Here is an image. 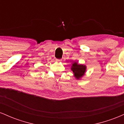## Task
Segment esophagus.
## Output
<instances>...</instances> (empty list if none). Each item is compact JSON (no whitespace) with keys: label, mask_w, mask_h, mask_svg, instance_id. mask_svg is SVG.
<instances>
[{"label":"esophagus","mask_w":124,"mask_h":124,"mask_svg":"<svg viewBox=\"0 0 124 124\" xmlns=\"http://www.w3.org/2000/svg\"><path fill=\"white\" fill-rule=\"evenodd\" d=\"M56 61H57V62H61V61H62V60L60 59H56Z\"/></svg>","instance_id":"34e87169"}]
</instances>
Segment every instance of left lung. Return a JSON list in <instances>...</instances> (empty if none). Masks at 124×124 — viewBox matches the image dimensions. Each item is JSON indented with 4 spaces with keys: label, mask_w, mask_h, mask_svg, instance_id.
<instances>
[{
    "label": "left lung",
    "mask_w": 124,
    "mask_h": 124,
    "mask_svg": "<svg viewBox=\"0 0 124 124\" xmlns=\"http://www.w3.org/2000/svg\"><path fill=\"white\" fill-rule=\"evenodd\" d=\"M86 66L83 65H79L76 62L73 63L72 66V70L77 79H79L82 76H83L86 71Z\"/></svg>",
    "instance_id": "1"
}]
</instances>
